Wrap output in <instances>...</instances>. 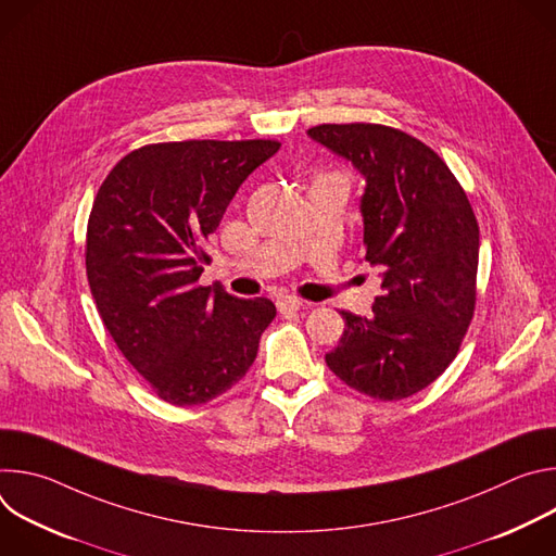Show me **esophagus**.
I'll return each mask as SVG.
<instances>
[{
	"label": "esophagus",
	"instance_id": "1",
	"mask_svg": "<svg viewBox=\"0 0 556 556\" xmlns=\"http://www.w3.org/2000/svg\"><path fill=\"white\" fill-rule=\"evenodd\" d=\"M301 307H303V301H299L296 296H281V299L277 301V309H279L281 316H292V314H296Z\"/></svg>",
	"mask_w": 556,
	"mask_h": 556
}]
</instances>
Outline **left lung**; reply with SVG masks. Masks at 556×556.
<instances>
[{"label":"left lung","instance_id":"left-lung-1","mask_svg":"<svg viewBox=\"0 0 556 556\" xmlns=\"http://www.w3.org/2000/svg\"><path fill=\"white\" fill-rule=\"evenodd\" d=\"M307 136L363 174L365 262L382 270L374 314L341 312L345 330L326 363L369 399H409L451 365L470 326L478 219L442 157L401 129L316 125Z\"/></svg>","mask_w":556,"mask_h":556}]
</instances>
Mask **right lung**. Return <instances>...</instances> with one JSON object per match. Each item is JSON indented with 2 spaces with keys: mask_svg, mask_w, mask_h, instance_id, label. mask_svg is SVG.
<instances>
[{
  "mask_svg": "<svg viewBox=\"0 0 556 556\" xmlns=\"http://www.w3.org/2000/svg\"><path fill=\"white\" fill-rule=\"evenodd\" d=\"M277 140H182L134 149L103 180L88 219L86 270L129 365L169 405H204L251 369L270 299L200 286L206 242Z\"/></svg>",
  "mask_w": 556,
  "mask_h": 556,
  "instance_id": "add662e5",
  "label": "right lung"
}]
</instances>
